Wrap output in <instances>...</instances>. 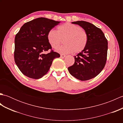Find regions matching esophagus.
Segmentation results:
<instances>
[{
    "label": "esophagus",
    "instance_id": "obj_1",
    "mask_svg": "<svg viewBox=\"0 0 123 123\" xmlns=\"http://www.w3.org/2000/svg\"><path fill=\"white\" fill-rule=\"evenodd\" d=\"M60 56H61V57H62V58H64V57H66V55L64 54H61L60 55Z\"/></svg>",
    "mask_w": 123,
    "mask_h": 123
}]
</instances>
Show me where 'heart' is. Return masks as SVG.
Listing matches in <instances>:
<instances>
[{
	"label": "heart",
	"mask_w": 123,
	"mask_h": 123,
	"mask_svg": "<svg viewBox=\"0 0 123 123\" xmlns=\"http://www.w3.org/2000/svg\"><path fill=\"white\" fill-rule=\"evenodd\" d=\"M48 42L52 48L57 49L63 40L64 44L57 49L61 53H79L87 46L88 35L86 31L76 25L67 23L57 27V31L51 30L47 35Z\"/></svg>",
	"instance_id": "heart-1"
}]
</instances>
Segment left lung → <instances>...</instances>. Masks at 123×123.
<instances>
[{
    "mask_svg": "<svg viewBox=\"0 0 123 123\" xmlns=\"http://www.w3.org/2000/svg\"><path fill=\"white\" fill-rule=\"evenodd\" d=\"M84 30L88 35L85 49L74 56V63L68 68L72 76L81 81L90 80L100 74L107 60L108 42L100 28L85 21L72 23Z\"/></svg>",
    "mask_w": 123,
    "mask_h": 123,
    "instance_id": "1",
    "label": "left lung"
}]
</instances>
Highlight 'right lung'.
<instances>
[{
	"instance_id": "obj_1",
	"label": "right lung",
	"mask_w": 123,
	"mask_h": 123,
	"mask_svg": "<svg viewBox=\"0 0 123 123\" xmlns=\"http://www.w3.org/2000/svg\"><path fill=\"white\" fill-rule=\"evenodd\" d=\"M60 22L44 17L36 18L25 23L16 35L14 59L16 64L23 74L32 79H40L46 74L53 60L60 56L51 51L47 35Z\"/></svg>"
}]
</instances>
